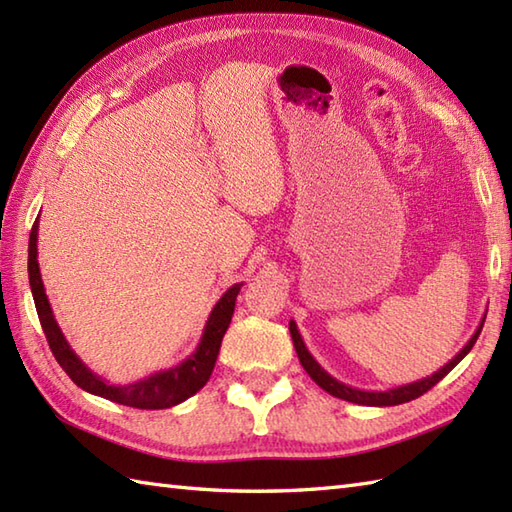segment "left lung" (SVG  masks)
Returning a JSON list of instances; mask_svg holds the SVG:
<instances>
[{
	"instance_id": "8db88e82",
	"label": "left lung",
	"mask_w": 512,
	"mask_h": 512,
	"mask_svg": "<svg viewBox=\"0 0 512 512\" xmlns=\"http://www.w3.org/2000/svg\"><path fill=\"white\" fill-rule=\"evenodd\" d=\"M484 319H486V317H482V321H480V325H477V330H475V334L469 339V343H466V345L462 347V350L451 358V361H449L447 365L440 367L438 372H433V374L427 376V378H420V380H416V383H407V385H400V387L387 389V391L356 389V387L345 385V383H341V380H336L334 376H330L317 361H314V356L308 352V347H306V343H303L295 321H290V336H292V343H295V350H297V356H299V361H301L303 369H306L308 376L314 380V383H317L321 389L328 391V394H332L334 398L347 400V402H356V405L391 407V405H402V402L416 400L418 396L427 394V391H429L433 385L440 383V380H442L444 376H447V374L451 372V369L462 361V358H464L466 354L471 352V347L475 345L477 336H480V332H482V328H484Z\"/></svg>"
}]
</instances>
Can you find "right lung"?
<instances>
[{
  "instance_id": "add662e5",
  "label": "right lung",
  "mask_w": 512,
  "mask_h": 512,
  "mask_svg": "<svg viewBox=\"0 0 512 512\" xmlns=\"http://www.w3.org/2000/svg\"><path fill=\"white\" fill-rule=\"evenodd\" d=\"M37 235H39V220H35V224H32L30 239H28V279H30L32 299H35L41 328H43V334H46L54 358H57L59 365L63 367V372L68 374L76 385H79L83 391H88V394L101 396L112 402H118V405L134 407V409H169L173 405H180V402L191 398L193 394H198V391L206 385V380H209L213 374L222 339L228 330V323L233 319L235 299L244 284H233L224 292L222 299L215 303L209 314V321L204 325L198 347H195V352L184 358L180 365L162 369V372H156L147 378H140L132 385H110L105 378L96 376L92 369L74 354L70 343L65 341L57 319H54L46 288H43V281H41L39 262H37Z\"/></svg>"
}]
</instances>
